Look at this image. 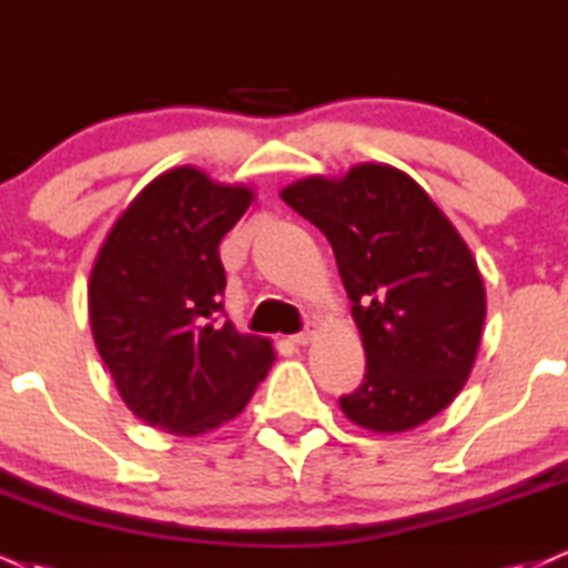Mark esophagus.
Segmentation results:
<instances>
[{
    "instance_id": "34e87169",
    "label": "esophagus",
    "mask_w": 568,
    "mask_h": 568,
    "mask_svg": "<svg viewBox=\"0 0 568 568\" xmlns=\"http://www.w3.org/2000/svg\"><path fill=\"white\" fill-rule=\"evenodd\" d=\"M312 338H314V325H310V327H306V331H302V333H296V336H291V341H293V344H296V346H306Z\"/></svg>"
}]
</instances>
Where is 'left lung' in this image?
<instances>
[{"label": "left lung", "instance_id": "obj_1", "mask_svg": "<svg viewBox=\"0 0 568 568\" xmlns=\"http://www.w3.org/2000/svg\"><path fill=\"white\" fill-rule=\"evenodd\" d=\"M280 197L327 237L352 298L367 373L341 396L346 418L402 434L453 405L479 354L487 291L444 211L388 163L304 176Z\"/></svg>", "mask_w": 568, "mask_h": 568}]
</instances>
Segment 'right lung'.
I'll use <instances>...</instances> for the list:
<instances>
[{"mask_svg":"<svg viewBox=\"0 0 568 568\" xmlns=\"http://www.w3.org/2000/svg\"><path fill=\"white\" fill-rule=\"evenodd\" d=\"M256 193L174 166L121 211L89 272L94 346L148 426L201 436L235 420L275 362L272 341L216 323L219 243Z\"/></svg>","mask_w":568,"mask_h":568,"instance_id":"add662e5","label":"right lung"}]
</instances>
